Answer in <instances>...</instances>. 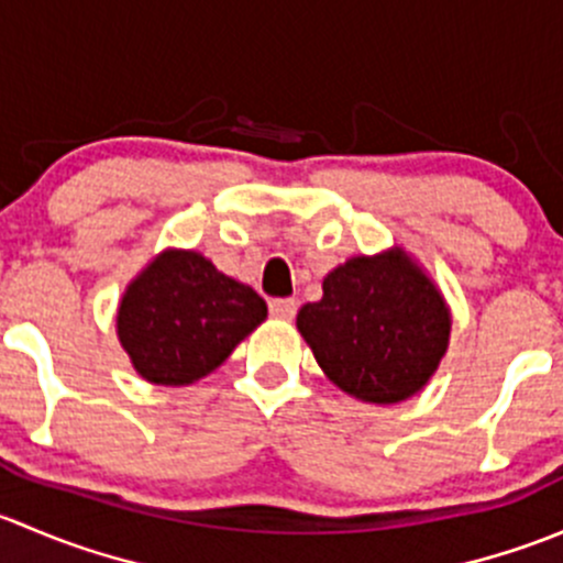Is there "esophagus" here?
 <instances>
[{
	"instance_id": "obj_1",
	"label": "esophagus",
	"mask_w": 563,
	"mask_h": 563,
	"mask_svg": "<svg viewBox=\"0 0 563 563\" xmlns=\"http://www.w3.org/2000/svg\"><path fill=\"white\" fill-rule=\"evenodd\" d=\"M297 308L299 302L291 297H283V299H272L269 302V313L275 318H283V321H291L294 316H297Z\"/></svg>"
}]
</instances>
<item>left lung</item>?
<instances>
[{"label": "left lung", "instance_id": "8db88e82", "mask_svg": "<svg viewBox=\"0 0 563 563\" xmlns=\"http://www.w3.org/2000/svg\"><path fill=\"white\" fill-rule=\"evenodd\" d=\"M297 329L329 382L356 400L389 406L439 371L452 318L422 266L395 247L329 272L323 297L299 310Z\"/></svg>", "mask_w": 563, "mask_h": 563}]
</instances>
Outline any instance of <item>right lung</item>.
Here are the masks:
<instances>
[{
  "label": "right lung",
  "instance_id": "add662e5",
  "mask_svg": "<svg viewBox=\"0 0 563 563\" xmlns=\"http://www.w3.org/2000/svg\"><path fill=\"white\" fill-rule=\"evenodd\" d=\"M266 318V302L196 250H163L128 286L117 334L135 373L185 387L223 365Z\"/></svg>",
  "mask_w": 563,
  "mask_h": 563
}]
</instances>
